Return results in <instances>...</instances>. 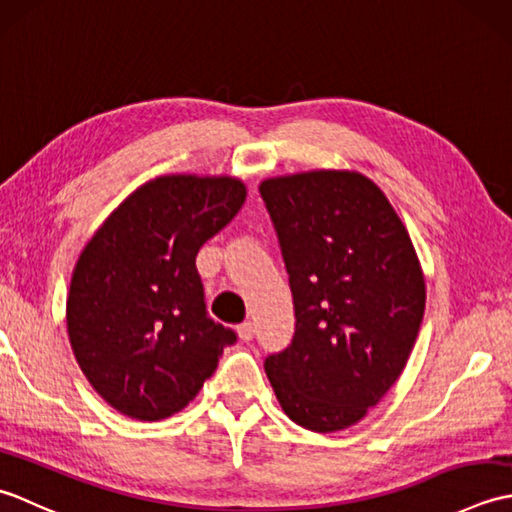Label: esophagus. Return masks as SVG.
Segmentation results:
<instances>
[{
    "instance_id": "34e87169",
    "label": "esophagus",
    "mask_w": 512,
    "mask_h": 512,
    "mask_svg": "<svg viewBox=\"0 0 512 512\" xmlns=\"http://www.w3.org/2000/svg\"><path fill=\"white\" fill-rule=\"evenodd\" d=\"M237 334H239V339H242L244 343H248L250 339H253V334H255V325L250 323V321L239 323L237 325Z\"/></svg>"
}]
</instances>
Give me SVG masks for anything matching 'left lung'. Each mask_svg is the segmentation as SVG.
Listing matches in <instances>:
<instances>
[{
    "instance_id": "left-lung-1",
    "label": "left lung",
    "mask_w": 512,
    "mask_h": 512,
    "mask_svg": "<svg viewBox=\"0 0 512 512\" xmlns=\"http://www.w3.org/2000/svg\"><path fill=\"white\" fill-rule=\"evenodd\" d=\"M284 255L295 336L266 358L281 409L332 433L378 405L405 369L424 314V275L405 224L358 171L259 184Z\"/></svg>"
}]
</instances>
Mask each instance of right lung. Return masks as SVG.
Listing matches in <instances>:
<instances>
[{
    "label": "right lung",
    "mask_w": 512,
    "mask_h": 512,
    "mask_svg": "<svg viewBox=\"0 0 512 512\" xmlns=\"http://www.w3.org/2000/svg\"><path fill=\"white\" fill-rule=\"evenodd\" d=\"M246 184L160 176L127 195L74 266L68 336L76 363L127 418H169L198 396L235 332L206 314L195 255L233 220Z\"/></svg>",
    "instance_id": "obj_1"
}]
</instances>
